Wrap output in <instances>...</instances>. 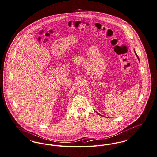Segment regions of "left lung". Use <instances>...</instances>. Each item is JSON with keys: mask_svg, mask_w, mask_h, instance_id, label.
Listing matches in <instances>:
<instances>
[{"mask_svg": "<svg viewBox=\"0 0 157 157\" xmlns=\"http://www.w3.org/2000/svg\"><path fill=\"white\" fill-rule=\"evenodd\" d=\"M135 54H136V56H137V58H138V59H139V57H138V56H137V54H136V53H135Z\"/></svg>", "mask_w": 157, "mask_h": 157, "instance_id": "obj_1", "label": "left lung"}]
</instances>
